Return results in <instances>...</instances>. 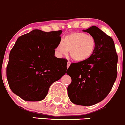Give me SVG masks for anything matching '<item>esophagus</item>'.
Instances as JSON below:
<instances>
[{"instance_id":"esophagus-1","label":"esophagus","mask_w":125,"mask_h":125,"mask_svg":"<svg viewBox=\"0 0 125 125\" xmlns=\"http://www.w3.org/2000/svg\"><path fill=\"white\" fill-rule=\"evenodd\" d=\"M70 64H71V62H70V61H68L67 63V69L69 67V66H70Z\"/></svg>"}]
</instances>
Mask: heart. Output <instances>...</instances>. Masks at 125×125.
Here are the masks:
<instances>
[{
  "instance_id": "b5f03b06",
  "label": "heart",
  "mask_w": 125,
  "mask_h": 125,
  "mask_svg": "<svg viewBox=\"0 0 125 125\" xmlns=\"http://www.w3.org/2000/svg\"><path fill=\"white\" fill-rule=\"evenodd\" d=\"M96 41L90 35L83 32H73L67 35L60 42L55 49L58 58H62L69 53L77 62H83L90 59L96 48Z\"/></svg>"
}]
</instances>
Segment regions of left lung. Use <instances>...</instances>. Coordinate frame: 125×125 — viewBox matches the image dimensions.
<instances>
[{"label": "left lung", "instance_id": "8db88e82", "mask_svg": "<svg viewBox=\"0 0 125 125\" xmlns=\"http://www.w3.org/2000/svg\"><path fill=\"white\" fill-rule=\"evenodd\" d=\"M96 41L90 59L73 63L67 73L72 78L68 96L73 104L91 106L104 99L112 89L117 75L118 56L113 38L95 26L82 30Z\"/></svg>", "mask_w": 125, "mask_h": 125}]
</instances>
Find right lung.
<instances>
[{
	"instance_id": "add662e5",
	"label": "right lung",
	"mask_w": 125,
	"mask_h": 125,
	"mask_svg": "<svg viewBox=\"0 0 125 125\" xmlns=\"http://www.w3.org/2000/svg\"><path fill=\"white\" fill-rule=\"evenodd\" d=\"M62 32L34 29L17 40L9 56L6 77L11 90L22 99L43 100L51 85L66 73L67 60L55 56Z\"/></svg>"
}]
</instances>
